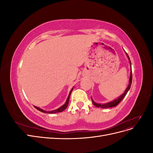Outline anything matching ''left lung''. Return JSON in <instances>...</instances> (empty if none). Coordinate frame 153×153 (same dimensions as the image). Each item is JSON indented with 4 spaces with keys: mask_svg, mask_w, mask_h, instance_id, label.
I'll return each instance as SVG.
<instances>
[{
    "mask_svg": "<svg viewBox=\"0 0 153 153\" xmlns=\"http://www.w3.org/2000/svg\"><path fill=\"white\" fill-rule=\"evenodd\" d=\"M127 55V57L129 59V62H130V65H131V61H130V59H129V57L128 56V55L126 53ZM131 82H132V71L131 70V72H130V77H129V85L128 86V87L126 88V91H124V93L120 96L119 97V98L116 100H115L112 101H111V102H109L108 103H105V104H98V103H95L94 101L92 100V103H93V105L96 106H97V107H101L102 108H110V107H114V106H117L121 101L123 100V99L124 98V96L126 95L127 92H128V91L129 90V89H130V87H131Z\"/></svg>",
    "mask_w": 153,
    "mask_h": 153,
    "instance_id": "1",
    "label": "left lung"
}]
</instances>
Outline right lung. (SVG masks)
I'll return each instance as SVG.
<instances>
[{
    "label": "right lung",
    "instance_id": "right-lung-1",
    "mask_svg": "<svg viewBox=\"0 0 153 153\" xmlns=\"http://www.w3.org/2000/svg\"><path fill=\"white\" fill-rule=\"evenodd\" d=\"M73 89H72L71 90L70 92H69V96H68V97L67 100H66V102L65 103V104H64V105H62V106H61V107H60V108H58V109H56V110H52V111H45V110H43L41 109V108H38V107H37V106H34V107H35L37 110H38L39 111H40V112H43V113H47V114H55V113H58V112H62V111H64V110H65V109L67 108V106H68V103H69V97H70V95H71V92H72Z\"/></svg>",
    "mask_w": 153,
    "mask_h": 153
}]
</instances>
